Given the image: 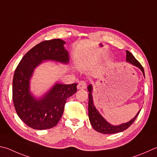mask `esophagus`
Masks as SVG:
<instances>
[{
	"instance_id": "obj_1",
	"label": "esophagus",
	"mask_w": 157,
	"mask_h": 157,
	"mask_svg": "<svg viewBox=\"0 0 157 157\" xmlns=\"http://www.w3.org/2000/svg\"><path fill=\"white\" fill-rule=\"evenodd\" d=\"M86 82L84 80H82L79 82V84L78 85V89H85V88H86Z\"/></svg>"
}]
</instances>
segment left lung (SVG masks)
Listing matches in <instances>:
<instances>
[{"mask_svg": "<svg viewBox=\"0 0 157 157\" xmlns=\"http://www.w3.org/2000/svg\"><path fill=\"white\" fill-rule=\"evenodd\" d=\"M126 60L132 64L135 65V66L139 67V69L142 71V72L144 73V75L145 76L144 69L143 67H142V65L139 63V62L137 59L133 56L132 54L128 51H126ZM92 86L89 85V86H88V90L89 91V93H88V117H89V120L91 125H92V127L96 131H98V132L100 133L106 134V135H107V134L117 133L126 130L127 128H129L131 125L134 123V121H135L136 118L137 117L139 113H140V110H139V112L137 113V115H136L132 120L128 122V123L123 124L117 126H112V125H110V124H108V122L102 117L100 114L99 113L98 110H97L95 106H94L92 97Z\"/></svg>", "mask_w": 157, "mask_h": 157, "instance_id": "1", "label": "left lung"}]
</instances>
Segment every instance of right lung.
I'll return each instance as SVG.
<instances>
[{"label":"right lung","instance_id":"obj_1","mask_svg":"<svg viewBox=\"0 0 157 157\" xmlns=\"http://www.w3.org/2000/svg\"><path fill=\"white\" fill-rule=\"evenodd\" d=\"M60 39L45 40L25 54L15 70L12 98L17 115L24 123L36 130L56 126L64 113L67 99L77 92V84H56L43 98L38 100L29 93V79L42 60L51 59L67 63L69 55Z\"/></svg>","mask_w":157,"mask_h":157}]
</instances>
